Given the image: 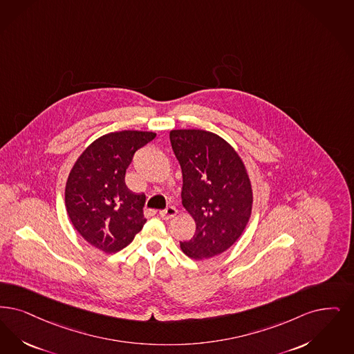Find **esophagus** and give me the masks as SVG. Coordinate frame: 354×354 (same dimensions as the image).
<instances>
[{
    "mask_svg": "<svg viewBox=\"0 0 354 354\" xmlns=\"http://www.w3.org/2000/svg\"><path fill=\"white\" fill-rule=\"evenodd\" d=\"M176 213H178V209H176L175 207H167L166 209H163V211L159 212V216H160L163 220H171V218H174V217L176 216Z\"/></svg>",
    "mask_w": 354,
    "mask_h": 354,
    "instance_id": "obj_1",
    "label": "esophagus"
}]
</instances>
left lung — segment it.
I'll return each instance as SVG.
<instances>
[{"instance_id":"obj_1","label":"left lung","mask_w":354,"mask_h":354,"mask_svg":"<svg viewBox=\"0 0 354 354\" xmlns=\"http://www.w3.org/2000/svg\"><path fill=\"white\" fill-rule=\"evenodd\" d=\"M170 141L183 174L182 204L196 223L194 237L180 248L192 259L221 254L240 239L252 214L253 192L243 162L211 131L171 130Z\"/></svg>"}]
</instances>
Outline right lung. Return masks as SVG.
I'll use <instances>...</instances> for the list:
<instances>
[{
    "mask_svg": "<svg viewBox=\"0 0 354 354\" xmlns=\"http://www.w3.org/2000/svg\"><path fill=\"white\" fill-rule=\"evenodd\" d=\"M156 133L124 130L91 143L73 165L66 184V208L80 236L112 254L134 240L146 223V196L125 184V174L137 150Z\"/></svg>",
    "mask_w": 354,
    "mask_h": 354,
    "instance_id": "right-lung-1",
    "label": "right lung"
}]
</instances>
